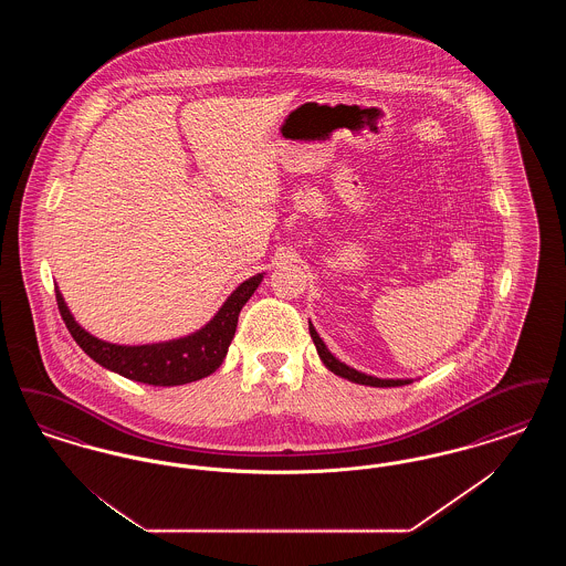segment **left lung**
<instances>
[{
    "label": "left lung",
    "mask_w": 566,
    "mask_h": 566,
    "mask_svg": "<svg viewBox=\"0 0 566 566\" xmlns=\"http://www.w3.org/2000/svg\"><path fill=\"white\" fill-rule=\"evenodd\" d=\"M310 335L314 339V346L318 350V356L324 363V367L328 371H333L335 376L344 377V379H350L354 384H363V386H376V388H392V386H405V384H411L413 377H376L369 376V374H363L358 369H354L350 365L342 363L335 354H331V350L326 348V344L323 342V337L318 335V331L314 328V324L310 323Z\"/></svg>",
    "instance_id": "left-lung-1"
}]
</instances>
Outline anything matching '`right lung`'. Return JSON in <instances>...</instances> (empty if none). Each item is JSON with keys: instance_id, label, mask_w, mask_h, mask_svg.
Segmentation results:
<instances>
[{"instance_id": "obj_1", "label": "right lung", "mask_w": 566, "mask_h": 566, "mask_svg": "<svg viewBox=\"0 0 566 566\" xmlns=\"http://www.w3.org/2000/svg\"><path fill=\"white\" fill-rule=\"evenodd\" d=\"M265 273H256L242 282L231 295L227 296V301L218 307L214 316L201 328L192 331L185 337L167 339L159 344H142V346L109 344L91 335L86 328H82L78 321L74 318V314L70 312L59 286H54V291H56V305L63 323L76 339V344L95 363H99L102 367H106L118 376L142 381V384L180 386V384L208 377L222 365L229 346L233 342L240 312L245 301L254 295Z\"/></svg>"}]
</instances>
